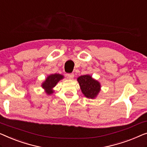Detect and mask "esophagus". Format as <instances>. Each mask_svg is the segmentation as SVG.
<instances>
[{"label": "esophagus", "instance_id": "obj_1", "mask_svg": "<svg viewBox=\"0 0 147 147\" xmlns=\"http://www.w3.org/2000/svg\"><path fill=\"white\" fill-rule=\"evenodd\" d=\"M66 76H67V78L69 79V80H72V79H73L74 77V74H66Z\"/></svg>", "mask_w": 147, "mask_h": 147}]
</instances>
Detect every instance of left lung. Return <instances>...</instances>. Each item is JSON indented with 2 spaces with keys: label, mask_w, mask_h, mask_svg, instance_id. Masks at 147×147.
<instances>
[{
  "label": "left lung",
  "mask_w": 147,
  "mask_h": 147,
  "mask_svg": "<svg viewBox=\"0 0 147 147\" xmlns=\"http://www.w3.org/2000/svg\"><path fill=\"white\" fill-rule=\"evenodd\" d=\"M78 82L83 94L88 98L95 99L101 90L100 83L89 75L80 76Z\"/></svg>",
  "instance_id": "left-lung-1"
}]
</instances>
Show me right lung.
Here are the masks:
<instances>
[{
  "mask_svg": "<svg viewBox=\"0 0 147 147\" xmlns=\"http://www.w3.org/2000/svg\"><path fill=\"white\" fill-rule=\"evenodd\" d=\"M63 78V76L58 74H51L48 76L46 80L42 83V88L45 89L46 93L48 95H51L52 93H54L53 88L56 86L59 80H62Z\"/></svg>",
  "mask_w": 147,
  "mask_h": 147,
  "instance_id": "right-lung-1",
  "label": "right lung"
}]
</instances>
